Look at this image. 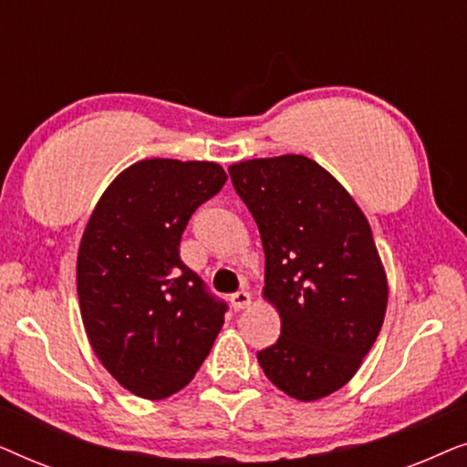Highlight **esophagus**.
I'll return each mask as SVG.
<instances>
[{
	"label": "esophagus",
	"mask_w": 467,
	"mask_h": 467,
	"mask_svg": "<svg viewBox=\"0 0 467 467\" xmlns=\"http://www.w3.org/2000/svg\"><path fill=\"white\" fill-rule=\"evenodd\" d=\"M232 306L235 310H242V308H248V306H251V293L248 291H244V289H240V291H235L234 296H232Z\"/></svg>",
	"instance_id": "obj_1"
}]
</instances>
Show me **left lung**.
I'll list each match as a JSON object with an SVG mask.
<instances>
[{
    "mask_svg": "<svg viewBox=\"0 0 467 467\" xmlns=\"http://www.w3.org/2000/svg\"><path fill=\"white\" fill-rule=\"evenodd\" d=\"M265 253L264 296L280 315L259 350L267 379L312 401L353 379L385 321L387 276L372 229L347 189L304 155L229 168Z\"/></svg>",
    "mask_w": 467,
    "mask_h": 467,
    "instance_id": "1",
    "label": "left lung"
}]
</instances>
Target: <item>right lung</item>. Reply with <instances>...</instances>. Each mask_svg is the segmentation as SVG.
Returning a JSON list of instances; mask_svg holds the SVG:
<instances>
[{"instance_id": "add662e5", "label": "right lung", "mask_w": 467, "mask_h": 467, "mask_svg": "<svg viewBox=\"0 0 467 467\" xmlns=\"http://www.w3.org/2000/svg\"><path fill=\"white\" fill-rule=\"evenodd\" d=\"M225 181L219 163L144 159L114 178L82 234L76 283L88 342L138 398L187 387L225 321L227 304L181 259L191 214Z\"/></svg>"}]
</instances>
